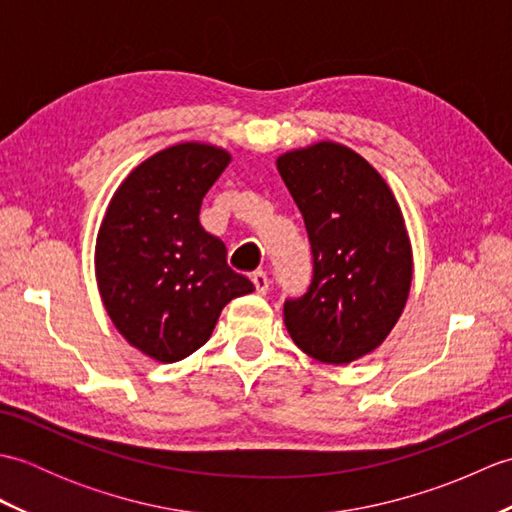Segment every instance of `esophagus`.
I'll return each instance as SVG.
<instances>
[{
  "instance_id": "34e87169",
  "label": "esophagus",
  "mask_w": 512,
  "mask_h": 512,
  "mask_svg": "<svg viewBox=\"0 0 512 512\" xmlns=\"http://www.w3.org/2000/svg\"><path fill=\"white\" fill-rule=\"evenodd\" d=\"M253 284H255V292L257 295H266L270 288V279L266 273H255L253 275Z\"/></svg>"
}]
</instances>
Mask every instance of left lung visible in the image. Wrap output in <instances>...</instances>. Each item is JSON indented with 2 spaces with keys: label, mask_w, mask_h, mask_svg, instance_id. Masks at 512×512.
Returning a JSON list of instances; mask_svg holds the SVG:
<instances>
[{
  "label": "left lung",
  "mask_w": 512,
  "mask_h": 512,
  "mask_svg": "<svg viewBox=\"0 0 512 512\" xmlns=\"http://www.w3.org/2000/svg\"><path fill=\"white\" fill-rule=\"evenodd\" d=\"M312 248V284L284 303L299 350L352 363L387 339L409 297L411 242L383 176L350 147L321 140L277 158Z\"/></svg>",
  "instance_id": "obj_1"
}]
</instances>
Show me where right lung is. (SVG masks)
<instances>
[{
	"instance_id": "right-lung-1",
	"label": "right lung",
	"mask_w": 512,
	"mask_h": 512,
	"mask_svg": "<svg viewBox=\"0 0 512 512\" xmlns=\"http://www.w3.org/2000/svg\"><path fill=\"white\" fill-rule=\"evenodd\" d=\"M228 162L215 145L167 147L129 173L105 211L94 250L103 306L125 341L154 361L193 354L226 303L255 290L200 224L202 198Z\"/></svg>"
}]
</instances>
